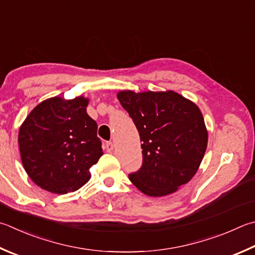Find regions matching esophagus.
I'll return each mask as SVG.
<instances>
[{
  "instance_id": "1",
  "label": "esophagus",
  "mask_w": 255,
  "mask_h": 255,
  "mask_svg": "<svg viewBox=\"0 0 255 255\" xmlns=\"http://www.w3.org/2000/svg\"><path fill=\"white\" fill-rule=\"evenodd\" d=\"M105 148L107 151H113L114 150V143L112 141H107L105 143Z\"/></svg>"
}]
</instances>
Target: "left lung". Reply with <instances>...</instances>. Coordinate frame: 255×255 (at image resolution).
<instances>
[{"label":"left lung","mask_w":255,"mask_h":255,"mask_svg":"<svg viewBox=\"0 0 255 255\" xmlns=\"http://www.w3.org/2000/svg\"><path fill=\"white\" fill-rule=\"evenodd\" d=\"M139 132L142 165L129 179L148 196H165L196 174L207 147L200 108L172 90L117 94Z\"/></svg>","instance_id":"obj_1"}]
</instances>
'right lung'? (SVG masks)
Instances as JSON below:
<instances>
[{
	"instance_id": "right-lung-1",
	"label": "right lung",
	"mask_w": 255,
	"mask_h": 255,
	"mask_svg": "<svg viewBox=\"0 0 255 255\" xmlns=\"http://www.w3.org/2000/svg\"><path fill=\"white\" fill-rule=\"evenodd\" d=\"M89 99L53 97L27 115L18 131L26 174L45 191L67 194L82 187L89 168L103 156L97 123L87 114Z\"/></svg>"
}]
</instances>
